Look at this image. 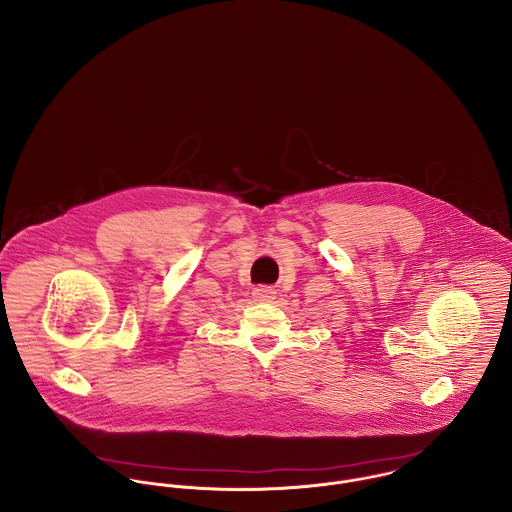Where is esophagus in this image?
Listing matches in <instances>:
<instances>
[{
    "mask_svg": "<svg viewBox=\"0 0 512 512\" xmlns=\"http://www.w3.org/2000/svg\"><path fill=\"white\" fill-rule=\"evenodd\" d=\"M252 294H254V298H256L258 302H270V300H274L276 290H274L272 286H256Z\"/></svg>",
    "mask_w": 512,
    "mask_h": 512,
    "instance_id": "34e87169",
    "label": "esophagus"
}]
</instances>
